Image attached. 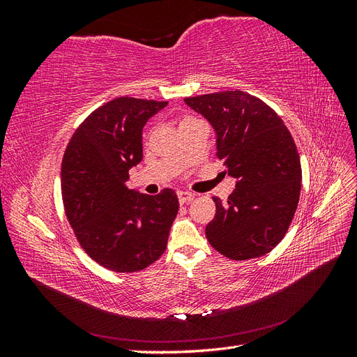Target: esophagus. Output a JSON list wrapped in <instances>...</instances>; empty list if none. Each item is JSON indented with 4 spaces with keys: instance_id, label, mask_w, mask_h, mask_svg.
Listing matches in <instances>:
<instances>
[{
    "instance_id": "1",
    "label": "esophagus",
    "mask_w": 357,
    "mask_h": 357,
    "mask_svg": "<svg viewBox=\"0 0 357 357\" xmlns=\"http://www.w3.org/2000/svg\"><path fill=\"white\" fill-rule=\"evenodd\" d=\"M177 197H178L180 204H185V202L192 201L195 195H193V193H190V192H186V190H178L177 192Z\"/></svg>"
}]
</instances>
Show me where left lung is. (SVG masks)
<instances>
[{"label":"left lung","mask_w":357,"mask_h":357,"mask_svg":"<svg viewBox=\"0 0 357 357\" xmlns=\"http://www.w3.org/2000/svg\"><path fill=\"white\" fill-rule=\"evenodd\" d=\"M215 135L218 156L236 178L228 201L213 197L208 243L234 261L269 253L283 240L301 193V162L282 117L243 91L185 98Z\"/></svg>","instance_id":"obj_1"}]
</instances>
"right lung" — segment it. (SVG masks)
Here are the masks:
<instances>
[{
  "mask_svg": "<svg viewBox=\"0 0 357 357\" xmlns=\"http://www.w3.org/2000/svg\"><path fill=\"white\" fill-rule=\"evenodd\" d=\"M168 102L121 96L92 112L70 139L61 169L63 207L83 250L114 273L142 271L165 252L178 211L172 189H128L143 159V128Z\"/></svg>",
  "mask_w": 357,
  "mask_h": 357,
  "instance_id": "right-lung-1",
  "label": "right lung"
}]
</instances>
